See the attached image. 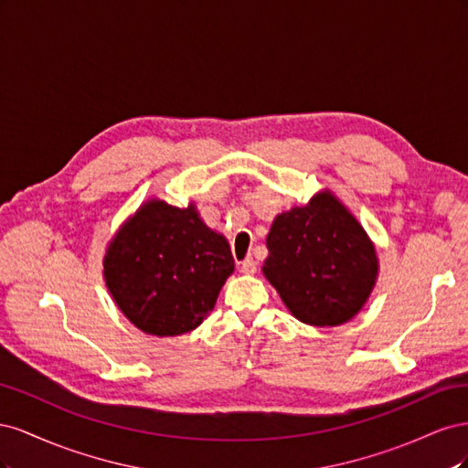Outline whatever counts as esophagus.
Listing matches in <instances>:
<instances>
[{
    "mask_svg": "<svg viewBox=\"0 0 468 468\" xmlns=\"http://www.w3.org/2000/svg\"><path fill=\"white\" fill-rule=\"evenodd\" d=\"M239 271L244 275H253L258 271V263L253 261V258H246L244 261H239Z\"/></svg>",
    "mask_w": 468,
    "mask_h": 468,
    "instance_id": "34e87169",
    "label": "esophagus"
}]
</instances>
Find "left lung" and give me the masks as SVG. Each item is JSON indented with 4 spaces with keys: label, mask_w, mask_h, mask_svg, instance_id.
<instances>
[{
    "label": "left lung",
    "mask_w": 468,
    "mask_h": 468,
    "mask_svg": "<svg viewBox=\"0 0 468 468\" xmlns=\"http://www.w3.org/2000/svg\"><path fill=\"white\" fill-rule=\"evenodd\" d=\"M261 271L289 313L334 328L356 318L378 279V256L356 215L322 189L304 207L275 217Z\"/></svg>",
    "instance_id": "8db88e82"
}]
</instances>
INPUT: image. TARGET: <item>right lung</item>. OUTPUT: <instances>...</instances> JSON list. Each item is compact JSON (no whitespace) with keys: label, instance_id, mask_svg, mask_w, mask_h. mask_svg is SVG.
Segmentation results:
<instances>
[{"label":"right lung","instance_id":"1","mask_svg":"<svg viewBox=\"0 0 468 468\" xmlns=\"http://www.w3.org/2000/svg\"><path fill=\"white\" fill-rule=\"evenodd\" d=\"M234 273L232 251L195 203L150 197L109 239L103 279L121 313L148 335L176 337L201 325Z\"/></svg>","mask_w":468,"mask_h":468}]
</instances>
